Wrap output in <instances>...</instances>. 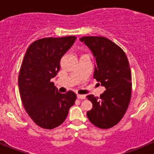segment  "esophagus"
<instances>
[{"label": "esophagus", "instance_id": "obj_1", "mask_svg": "<svg viewBox=\"0 0 154 154\" xmlns=\"http://www.w3.org/2000/svg\"><path fill=\"white\" fill-rule=\"evenodd\" d=\"M77 98L81 99V100H83V99L86 98V96H85L84 94H77Z\"/></svg>", "mask_w": 154, "mask_h": 154}]
</instances>
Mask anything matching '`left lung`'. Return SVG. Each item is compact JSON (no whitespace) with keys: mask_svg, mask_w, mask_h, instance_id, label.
Returning a JSON list of instances; mask_svg holds the SVG:
<instances>
[{"mask_svg":"<svg viewBox=\"0 0 154 154\" xmlns=\"http://www.w3.org/2000/svg\"><path fill=\"white\" fill-rule=\"evenodd\" d=\"M95 58L94 78L106 90L100 97L87 96L92 109L87 112L88 120L97 127L108 129L117 125L125 116L131 98L130 64L119 45L103 36L80 38Z\"/></svg>","mask_w":154,"mask_h":154,"instance_id":"1","label":"left lung"}]
</instances>
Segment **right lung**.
<instances>
[{
  "instance_id": "right-lung-1",
  "label": "right lung",
  "mask_w": 154,
  "mask_h": 154,
  "mask_svg": "<svg viewBox=\"0 0 154 154\" xmlns=\"http://www.w3.org/2000/svg\"><path fill=\"white\" fill-rule=\"evenodd\" d=\"M75 36L44 38L32 42L22 61L18 87L24 109L40 127L51 130L66 120L77 95L58 91L51 81L60 69V60L74 43Z\"/></svg>"
}]
</instances>
